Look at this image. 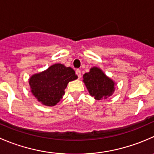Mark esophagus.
Segmentation results:
<instances>
[{"instance_id":"34e87169","label":"esophagus","mask_w":154,"mask_h":154,"mask_svg":"<svg viewBox=\"0 0 154 154\" xmlns=\"http://www.w3.org/2000/svg\"><path fill=\"white\" fill-rule=\"evenodd\" d=\"M76 74L77 75L78 78L80 79V77H81V71H80V70H79V69L76 70Z\"/></svg>"}]
</instances>
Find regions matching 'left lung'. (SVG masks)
I'll return each mask as SVG.
<instances>
[{
	"label": "left lung",
	"instance_id": "obj_1",
	"mask_svg": "<svg viewBox=\"0 0 154 154\" xmlns=\"http://www.w3.org/2000/svg\"><path fill=\"white\" fill-rule=\"evenodd\" d=\"M83 82L89 94L96 100L107 99L115 90L113 80L97 67H92L89 72L83 74Z\"/></svg>",
	"mask_w": 154,
	"mask_h": 154
}]
</instances>
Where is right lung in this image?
Instances as JSON below:
<instances>
[{"label":"right lung","instance_id":"add662e5","mask_svg":"<svg viewBox=\"0 0 154 154\" xmlns=\"http://www.w3.org/2000/svg\"><path fill=\"white\" fill-rule=\"evenodd\" d=\"M77 76L70 67L54 64L46 71L35 74L29 79L33 95L46 106H54L65 95V89Z\"/></svg>","mask_w":154,"mask_h":154}]
</instances>
